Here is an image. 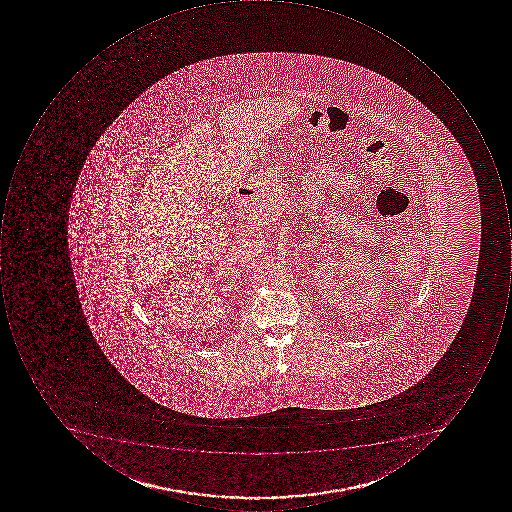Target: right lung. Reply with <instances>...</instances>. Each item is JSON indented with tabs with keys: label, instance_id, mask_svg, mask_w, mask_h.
<instances>
[{
	"label": "right lung",
	"instance_id": "right-lung-1",
	"mask_svg": "<svg viewBox=\"0 0 512 512\" xmlns=\"http://www.w3.org/2000/svg\"><path fill=\"white\" fill-rule=\"evenodd\" d=\"M18 240H20V238H18ZM20 241H18V243H20ZM1 243L4 244L3 248H1V254H6V251H7L6 246H7V244H9V248H14V244H15V248H17V246H18L17 237H15V243L13 244L12 247L10 246L11 243H9V241L4 240V241H1Z\"/></svg>",
	"mask_w": 512,
	"mask_h": 512
}]
</instances>
